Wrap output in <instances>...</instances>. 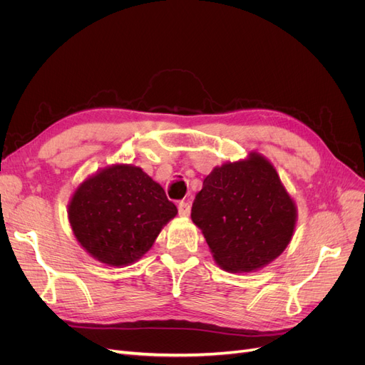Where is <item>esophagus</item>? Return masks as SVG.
<instances>
[{
    "instance_id": "esophagus-1",
    "label": "esophagus",
    "mask_w": 365,
    "mask_h": 365,
    "mask_svg": "<svg viewBox=\"0 0 365 365\" xmlns=\"http://www.w3.org/2000/svg\"><path fill=\"white\" fill-rule=\"evenodd\" d=\"M190 210H192V205L189 202L181 201L178 204V213H180V216H189L190 215Z\"/></svg>"
}]
</instances>
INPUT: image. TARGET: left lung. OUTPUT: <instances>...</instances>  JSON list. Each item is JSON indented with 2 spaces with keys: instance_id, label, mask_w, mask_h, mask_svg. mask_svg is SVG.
Here are the masks:
<instances>
[{
  "instance_id": "8db88e82",
  "label": "left lung",
  "mask_w": 365,
  "mask_h": 365,
  "mask_svg": "<svg viewBox=\"0 0 365 365\" xmlns=\"http://www.w3.org/2000/svg\"><path fill=\"white\" fill-rule=\"evenodd\" d=\"M215 262L251 272L277 259L292 239L297 207L274 165L260 153L215 168L192 205Z\"/></svg>"
}]
</instances>
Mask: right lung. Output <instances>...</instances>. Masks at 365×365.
Wrapping results in <instances>:
<instances>
[{
	"instance_id": "obj_1",
	"label": "right lung",
	"mask_w": 365,
	"mask_h": 365,
	"mask_svg": "<svg viewBox=\"0 0 365 365\" xmlns=\"http://www.w3.org/2000/svg\"><path fill=\"white\" fill-rule=\"evenodd\" d=\"M178 213L163 187L132 164H114L77 187L68 219L77 242L109 267H126L150 250Z\"/></svg>"
}]
</instances>
